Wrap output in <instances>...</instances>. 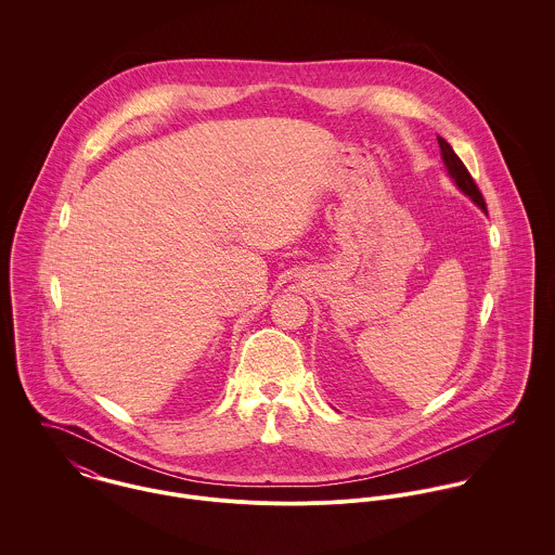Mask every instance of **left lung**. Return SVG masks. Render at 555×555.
Returning a JSON list of instances; mask_svg holds the SVG:
<instances>
[{"instance_id":"1","label":"left lung","mask_w":555,"mask_h":555,"mask_svg":"<svg viewBox=\"0 0 555 555\" xmlns=\"http://www.w3.org/2000/svg\"><path fill=\"white\" fill-rule=\"evenodd\" d=\"M438 143H440V150H442V159H444V164H447L451 177H453L455 183L460 185V190H462L464 194H468L482 211H487L485 198H482V194H480V190H478V185H476L470 170L466 168V164L460 159V156L453 152V147H451L442 137H438Z\"/></svg>"}]
</instances>
